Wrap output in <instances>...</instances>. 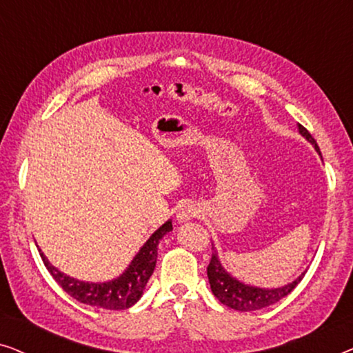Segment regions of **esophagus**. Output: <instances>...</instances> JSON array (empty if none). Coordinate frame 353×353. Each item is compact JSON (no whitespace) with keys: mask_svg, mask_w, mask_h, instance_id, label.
Listing matches in <instances>:
<instances>
[{"mask_svg":"<svg viewBox=\"0 0 353 353\" xmlns=\"http://www.w3.org/2000/svg\"><path fill=\"white\" fill-rule=\"evenodd\" d=\"M199 214H201V207L194 204V202H188V204L181 205L180 209H178L176 219L180 221H190L192 219H196Z\"/></svg>","mask_w":353,"mask_h":353,"instance_id":"1","label":"esophagus"}]
</instances>
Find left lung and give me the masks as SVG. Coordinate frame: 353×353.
I'll list each match as a JSON object with an SVG mask.
<instances>
[{
  "label": "left lung",
  "instance_id": "1",
  "mask_svg": "<svg viewBox=\"0 0 353 353\" xmlns=\"http://www.w3.org/2000/svg\"><path fill=\"white\" fill-rule=\"evenodd\" d=\"M299 132H301V134L307 139V141H310L313 146H315L318 154H321L315 138L308 133V130L305 127L299 125ZM303 274L305 273H302L301 276L294 279L292 283L286 284V286L276 288V289H263V288L249 286V284L238 281V279L231 276L228 272H225V268L221 267L215 249L214 252H212L209 267H207V276H209L210 289L212 292H214V296L219 299L223 305L234 308V310H239V312L260 310V308L273 305V303H276L278 301H281L283 297H286L288 294L292 292V289L302 281Z\"/></svg>",
  "mask_w": 353,
  "mask_h": 353
}]
</instances>
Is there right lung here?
Here are the masks:
<instances>
[{
	"instance_id": "1",
	"label": "right lung",
	"mask_w": 353,
	"mask_h": 353,
	"mask_svg": "<svg viewBox=\"0 0 353 353\" xmlns=\"http://www.w3.org/2000/svg\"><path fill=\"white\" fill-rule=\"evenodd\" d=\"M172 230V221L168 220L157 231H154V234L146 241V244L134 255L128 268L119 278L108 283H85L67 276L56 267H52L41 250H40L41 260L48 272L70 297L91 307L108 308V310H125V308L134 305L143 296L144 288H146L149 278L156 268L157 245L163 236L170 233Z\"/></svg>"
}]
</instances>
